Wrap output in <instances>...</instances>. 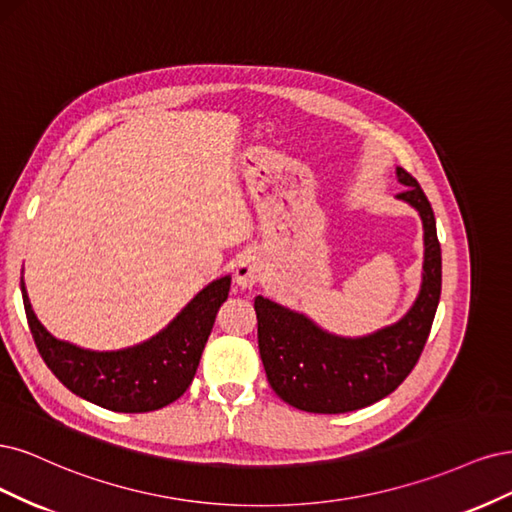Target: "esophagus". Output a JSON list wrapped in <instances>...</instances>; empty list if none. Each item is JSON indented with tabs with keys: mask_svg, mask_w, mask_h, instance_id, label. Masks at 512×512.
<instances>
[{
	"mask_svg": "<svg viewBox=\"0 0 512 512\" xmlns=\"http://www.w3.org/2000/svg\"><path fill=\"white\" fill-rule=\"evenodd\" d=\"M261 268L263 266H261L259 255H255V253L242 255L240 261H238V266H236V274H234L238 287H242V289L255 287L259 283V278H261Z\"/></svg>",
	"mask_w": 512,
	"mask_h": 512,
	"instance_id": "esophagus-1",
	"label": "esophagus"
}]
</instances>
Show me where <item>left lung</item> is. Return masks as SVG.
Segmentation results:
<instances>
[{
	"mask_svg": "<svg viewBox=\"0 0 512 512\" xmlns=\"http://www.w3.org/2000/svg\"><path fill=\"white\" fill-rule=\"evenodd\" d=\"M406 187L398 193L423 221V280L415 304L393 325L374 334L344 338L329 334L302 312L263 295L255 298L259 355L268 383L280 400L319 415L370 406L398 389L417 366L430 336L442 287V255L434 210L419 183L395 168Z\"/></svg>",
	"mask_w": 512,
	"mask_h": 512,
	"instance_id": "left-lung-1",
	"label": "left lung"
}]
</instances>
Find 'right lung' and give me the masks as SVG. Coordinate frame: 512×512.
<instances>
[{"mask_svg": "<svg viewBox=\"0 0 512 512\" xmlns=\"http://www.w3.org/2000/svg\"><path fill=\"white\" fill-rule=\"evenodd\" d=\"M229 285L232 276L212 280L157 336L121 351H89L57 340L31 310L23 278L21 293L38 353L65 387L114 412H151L189 389Z\"/></svg>", "mask_w": 512, "mask_h": 512, "instance_id": "1", "label": "right lung"}]
</instances>
